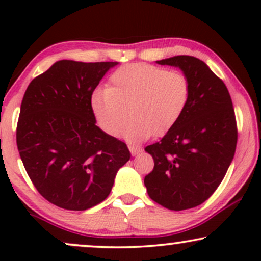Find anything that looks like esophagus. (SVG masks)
Masks as SVG:
<instances>
[{"label": "esophagus", "instance_id": "esophagus-1", "mask_svg": "<svg viewBox=\"0 0 261 261\" xmlns=\"http://www.w3.org/2000/svg\"><path fill=\"white\" fill-rule=\"evenodd\" d=\"M128 149H130L131 154H133V155H137L139 153H141V152H142V149L134 147V146H128Z\"/></svg>", "mask_w": 261, "mask_h": 261}]
</instances>
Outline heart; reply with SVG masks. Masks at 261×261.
Here are the masks:
<instances>
[{
	"instance_id": "heart-1",
	"label": "heart",
	"mask_w": 261,
	"mask_h": 261,
	"mask_svg": "<svg viewBox=\"0 0 261 261\" xmlns=\"http://www.w3.org/2000/svg\"><path fill=\"white\" fill-rule=\"evenodd\" d=\"M190 98L188 77L176 71L136 62L114 71L108 88L91 95V109L104 133L119 137L126 130L130 141L162 136L174 127Z\"/></svg>"
}]
</instances>
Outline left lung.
<instances>
[{
    "mask_svg": "<svg viewBox=\"0 0 261 261\" xmlns=\"http://www.w3.org/2000/svg\"><path fill=\"white\" fill-rule=\"evenodd\" d=\"M155 62L180 68L190 98L174 127L145 148L154 161L145 187L153 201L181 211L205 202L223 180L238 139L234 109L226 85L201 60L179 55Z\"/></svg>",
    "mask_w": 261,
    "mask_h": 261,
    "instance_id": "8db88e82",
    "label": "left lung"
}]
</instances>
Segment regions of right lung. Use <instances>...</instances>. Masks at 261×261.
Instances as JSON below:
<instances>
[{"instance_id":"right-lung-1","label":"right lung","mask_w":261,"mask_h":261,"mask_svg":"<svg viewBox=\"0 0 261 261\" xmlns=\"http://www.w3.org/2000/svg\"><path fill=\"white\" fill-rule=\"evenodd\" d=\"M118 62L60 60L29 83L17 125V146L40 195L83 211L107 199L130 160L120 140L95 125L91 95Z\"/></svg>"}]
</instances>
